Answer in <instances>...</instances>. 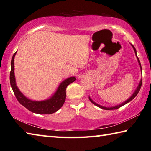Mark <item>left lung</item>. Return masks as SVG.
<instances>
[{"label":"left lung","instance_id":"1","mask_svg":"<svg viewBox=\"0 0 151 151\" xmlns=\"http://www.w3.org/2000/svg\"><path fill=\"white\" fill-rule=\"evenodd\" d=\"M132 47H133V48H134V52H135V54H136V55H137V51H136V49H135V48L134 47V46H133V45H132ZM137 59H138V61H139V63L140 64V69H141V70H142L141 65H140V60H139V58H138V57H137ZM141 85H142V81H140V83H139V86H138V87H137V89L136 91H135V92L134 93V94H132V95L131 97H130V98H129V99H128L127 101H125L124 103H123L122 104H119V105H118V106H112V107H110V108H106V107H104V106H101V105H99V104L95 103H94V102H93V101H92V99L90 98V97H89V100H90V101L91 102V103H93V104H94V105H96V106H99V108H101V109H104V110H114V109H117L120 108V107H121V106L124 105V104H126L127 103H129V102H130L131 101H132V99H133L134 98V97L137 95V94L139 93V91H140V88H141Z\"/></svg>","mask_w":151,"mask_h":151}]
</instances>
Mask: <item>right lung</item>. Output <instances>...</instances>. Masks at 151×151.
Wrapping results in <instances>:
<instances>
[{
  "mask_svg": "<svg viewBox=\"0 0 151 151\" xmlns=\"http://www.w3.org/2000/svg\"><path fill=\"white\" fill-rule=\"evenodd\" d=\"M17 52L12 56L11 70L10 73V83L18 101L30 111L37 114H52L57 112L63 105L66 99V88L68 85L76 80L75 77H70L60 84L57 91L52 98L43 101H32L26 98L20 93L16 86L14 73V59Z\"/></svg>",
  "mask_w": 151,
  "mask_h": 151,
  "instance_id": "add662e5",
  "label": "right lung"
}]
</instances>
